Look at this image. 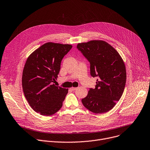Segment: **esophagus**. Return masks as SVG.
<instances>
[{
	"mask_svg": "<svg viewBox=\"0 0 150 150\" xmlns=\"http://www.w3.org/2000/svg\"><path fill=\"white\" fill-rule=\"evenodd\" d=\"M77 89V88H74V87H72V88H70V89H71V91H75V90H76Z\"/></svg>",
	"mask_w": 150,
	"mask_h": 150,
	"instance_id": "esophagus-1",
	"label": "esophagus"
}]
</instances>
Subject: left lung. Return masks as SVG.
I'll return each mask as SVG.
<instances>
[{
    "mask_svg": "<svg viewBox=\"0 0 150 150\" xmlns=\"http://www.w3.org/2000/svg\"><path fill=\"white\" fill-rule=\"evenodd\" d=\"M77 48L89 62L91 76L98 77L96 88L89 89L82 104L93 113L107 112L123 94L126 82L124 62L118 52L104 41L79 43Z\"/></svg>",
    "mask_w": 150,
    "mask_h": 150,
    "instance_id": "8db88e82",
    "label": "left lung"
}]
</instances>
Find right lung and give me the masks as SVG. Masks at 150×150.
I'll use <instances>...</instances> for the list:
<instances>
[{"mask_svg": "<svg viewBox=\"0 0 150 150\" xmlns=\"http://www.w3.org/2000/svg\"><path fill=\"white\" fill-rule=\"evenodd\" d=\"M71 48L70 44L49 42L28 57L23 71V90L30 107L41 115L50 116L62 106L68 89L53 83L62 59Z\"/></svg>", "mask_w": 150, "mask_h": 150, "instance_id": "add662e5", "label": "right lung"}]
</instances>
